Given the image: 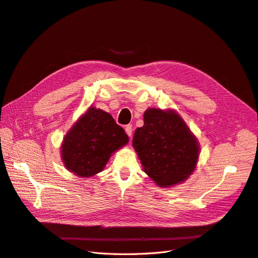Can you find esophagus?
Returning a JSON list of instances; mask_svg holds the SVG:
<instances>
[{
    "label": "esophagus",
    "instance_id": "esophagus-1",
    "mask_svg": "<svg viewBox=\"0 0 258 258\" xmlns=\"http://www.w3.org/2000/svg\"><path fill=\"white\" fill-rule=\"evenodd\" d=\"M125 131H126V133L128 135V137H131L132 136V126L131 125H127L125 127Z\"/></svg>",
    "mask_w": 258,
    "mask_h": 258
}]
</instances>
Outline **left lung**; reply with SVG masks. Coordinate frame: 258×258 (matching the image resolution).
Listing matches in <instances>:
<instances>
[{
    "label": "left lung",
    "instance_id": "8db88e82",
    "mask_svg": "<svg viewBox=\"0 0 258 258\" xmlns=\"http://www.w3.org/2000/svg\"><path fill=\"white\" fill-rule=\"evenodd\" d=\"M132 146L143 170L160 187L187 180L199 161L200 145L176 110L148 108L144 126L137 128Z\"/></svg>",
    "mask_w": 258,
    "mask_h": 258
}]
</instances>
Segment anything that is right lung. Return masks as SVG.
I'll use <instances>...</instances> for the list:
<instances>
[{
  "instance_id": "1",
  "label": "right lung",
  "mask_w": 258,
  "mask_h": 258,
  "mask_svg": "<svg viewBox=\"0 0 258 258\" xmlns=\"http://www.w3.org/2000/svg\"><path fill=\"white\" fill-rule=\"evenodd\" d=\"M128 142L125 130L110 113L91 106L64 136L61 161L75 176L90 178L104 170L112 154Z\"/></svg>"
}]
</instances>
